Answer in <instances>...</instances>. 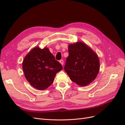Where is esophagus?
<instances>
[{
  "label": "esophagus",
  "mask_w": 125,
  "mask_h": 125,
  "mask_svg": "<svg viewBox=\"0 0 125 125\" xmlns=\"http://www.w3.org/2000/svg\"><path fill=\"white\" fill-rule=\"evenodd\" d=\"M59 62H60V63L61 64V65L63 66V65H64V61H63V60H61Z\"/></svg>",
  "instance_id": "34e87169"
}]
</instances>
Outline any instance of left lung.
Segmentation results:
<instances>
[{"instance_id": "obj_1", "label": "left lung", "mask_w": 125, "mask_h": 125, "mask_svg": "<svg viewBox=\"0 0 125 125\" xmlns=\"http://www.w3.org/2000/svg\"><path fill=\"white\" fill-rule=\"evenodd\" d=\"M69 56L64 70L70 80L81 87L93 82L100 70L96 52L82 42L68 44Z\"/></svg>"}]
</instances>
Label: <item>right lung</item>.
Instances as JSON below:
<instances>
[{"label": "right lung", "mask_w": 125, "mask_h": 125, "mask_svg": "<svg viewBox=\"0 0 125 125\" xmlns=\"http://www.w3.org/2000/svg\"><path fill=\"white\" fill-rule=\"evenodd\" d=\"M26 79L31 86L44 90L53 83L56 74L62 69L47 47L33 48L26 55L22 62Z\"/></svg>", "instance_id": "1"}]
</instances>
